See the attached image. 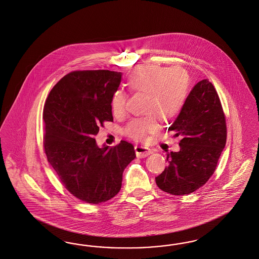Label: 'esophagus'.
Segmentation results:
<instances>
[{"label":"esophagus","mask_w":259,"mask_h":259,"mask_svg":"<svg viewBox=\"0 0 259 259\" xmlns=\"http://www.w3.org/2000/svg\"><path fill=\"white\" fill-rule=\"evenodd\" d=\"M135 151H136V155L138 158H145L147 157L148 155L151 154L152 151L147 148V147H144L142 145H136L135 146Z\"/></svg>","instance_id":"1"}]
</instances>
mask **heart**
Wrapping results in <instances>:
<instances>
[{"label": "heart", "instance_id": "b5f03b06", "mask_svg": "<svg viewBox=\"0 0 259 259\" xmlns=\"http://www.w3.org/2000/svg\"><path fill=\"white\" fill-rule=\"evenodd\" d=\"M126 84L133 93L145 94L143 113L132 118L124 127V133L135 141H143L158 129V117L168 121L178 116L188 95V76L182 68L158 65L137 67L131 71ZM111 108L116 116H122L126 108V95L116 90L111 98Z\"/></svg>", "mask_w": 259, "mask_h": 259}]
</instances>
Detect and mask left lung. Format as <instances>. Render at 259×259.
<instances>
[{
    "label": "left lung",
    "instance_id": "1",
    "mask_svg": "<svg viewBox=\"0 0 259 259\" xmlns=\"http://www.w3.org/2000/svg\"><path fill=\"white\" fill-rule=\"evenodd\" d=\"M168 131L180 138V151L167 154L168 166L156 184L172 195H187L211 177L227 141L223 108L211 82L197 83Z\"/></svg>",
    "mask_w": 259,
    "mask_h": 259
}]
</instances>
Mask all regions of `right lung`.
<instances>
[{
    "instance_id": "1",
    "label": "right lung",
    "mask_w": 259,
    "mask_h": 259,
    "mask_svg": "<svg viewBox=\"0 0 259 259\" xmlns=\"http://www.w3.org/2000/svg\"><path fill=\"white\" fill-rule=\"evenodd\" d=\"M120 81L117 71H71L46 100L48 161L63 186L85 203L97 205L116 196L123 171L136 158L132 143L98 147L95 139L104 121H113L111 98Z\"/></svg>"
}]
</instances>
